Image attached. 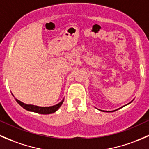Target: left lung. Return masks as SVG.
<instances>
[{"instance_id": "1", "label": "left lung", "mask_w": 149, "mask_h": 149, "mask_svg": "<svg viewBox=\"0 0 149 149\" xmlns=\"http://www.w3.org/2000/svg\"><path fill=\"white\" fill-rule=\"evenodd\" d=\"M130 103H128V104H130ZM121 108V107H120ZM120 108H119V109H120ZM118 109H115V110H114V111H116V110H118ZM102 111V110H101ZM114 111H112V112H114ZM103 112H107V111H103Z\"/></svg>"}]
</instances>
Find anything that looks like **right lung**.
I'll use <instances>...</instances> for the list:
<instances>
[{"mask_svg": "<svg viewBox=\"0 0 149 149\" xmlns=\"http://www.w3.org/2000/svg\"><path fill=\"white\" fill-rule=\"evenodd\" d=\"M16 101L17 102L19 103V104L21 105L22 107L24 108L26 110L29 111V112H36V113L42 114V115H48V114H52L56 112V111L61 107L62 104L63 103L64 99L60 103L51 107H39L32 104H24L22 102L19 101L17 99H16Z\"/></svg>", "mask_w": 149, "mask_h": 149, "instance_id": "1", "label": "right lung"}]
</instances>
